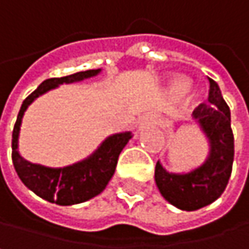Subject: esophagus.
Masks as SVG:
<instances>
[{"instance_id":"esophagus-1","label":"esophagus","mask_w":249,"mask_h":249,"mask_svg":"<svg viewBox=\"0 0 249 249\" xmlns=\"http://www.w3.org/2000/svg\"><path fill=\"white\" fill-rule=\"evenodd\" d=\"M149 123H151V117L143 116V117H141V119H139V122H138V127L141 129V127H143V126L149 124Z\"/></svg>"}]
</instances>
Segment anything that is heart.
<instances>
[{
  "label": "heart",
  "instance_id": "heart-1",
  "mask_svg": "<svg viewBox=\"0 0 249 249\" xmlns=\"http://www.w3.org/2000/svg\"><path fill=\"white\" fill-rule=\"evenodd\" d=\"M189 88H191V83H189V80L185 79V77H176V79H173L172 83H170V90H172V94H173L175 97H182V95H185L186 92L189 90Z\"/></svg>",
  "mask_w": 249,
  "mask_h": 249
}]
</instances>
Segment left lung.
<instances>
[{
	"label": "left lung",
	"instance_id": "8db88e82",
	"mask_svg": "<svg viewBox=\"0 0 249 249\" xmlns=\"http://www.w3.org/2000/svg\"><path fill=\"white\" fill-rule=\"evenodd\" d=\"M208 103L192 113L208 141V155L204 163L186 173L167 172L160 161L155 166V183L160 194L172 205L185 211H195L214 202L226 189L232 173L235 145L231 110L213 79H210Z\"/></svg>",
	"mask_w": 249,
	"mask_h": 249
}]
</instances>
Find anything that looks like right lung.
<instances>
[{"label":"right lung","mask_w":249,"mask_h":249,"mask_svg":"<svg viewBox=\"0 0 249 249\" xmlns=\"http://www.w3.org/2000/svg\"><path fill=\"white\" fill-rule=\"evenodd\" d=\"M101 73V69L77 71L64 77H53L44 80L21 104L11 141V159L17 176L32 192L48 202L58 205H73L85 202L100 195L114 175L119 155L132 138L130 132H120L107 136L101 145L89 157L66 167H47L24 160L18 152V135L21 119L27 107L38 97L47 94L63 83L82 82Z\"/></svg>","instance_id":"add662e5"}]
</instances>
